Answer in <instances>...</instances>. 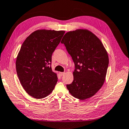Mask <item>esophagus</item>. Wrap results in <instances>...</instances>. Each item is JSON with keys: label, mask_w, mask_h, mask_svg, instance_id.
<instances>
[{"label": "esophagus", "mask_w": 129, "mask_h": 129, "mask_svg": "<svg viewBox=\"0 0 129 129\" xmlns=\"http://www.w3.org/2000/svg\"><path fill=\"white\" fill-rule=\"evenodd\" d=\"M64 74H65V73H63V72H60V73H59V75H60V76H63Z\"/></svg>", "instance_id": "esophagus-1"}]
</instances>
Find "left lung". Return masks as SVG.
I'll return each mask as SVG.
<instances>
[{
  "mask_svg": "<svg viewBox=\"0 0 129 129\" xmlns=\"http://www.w3.org/2000/svg\"><path fill=\"white\" fill-rule=\"evenodd\" d=\"M74 62V80L67 87L75 98L84 100L96 93L106 79L109 57L103 43L86 29L66 33L61 41Z\"/></svg>",
  "mask_w": 129,
  "mask_h": 129,
  "instance_id": "8db88e82",
  "label": "left lung"
}]
</instances>
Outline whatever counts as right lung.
Here are the masks:
<instances>
[{"mask_svg": "<svg viewBox=\"0 0 129 129\" xmlns=\"http://www.w3.org/2000/svg\"><path fill=\"white\" fill-rule=\"evenodd\" d=\"M65 31L38 29L23 42L16 60L18 77L23 89L36 99L51 93L58 81L52 70V56Z\"/></svg>", "mask_w": 129, "mask_h": 129, "instance_id": "obj_1", "label": "right lung"}]
</instances>
